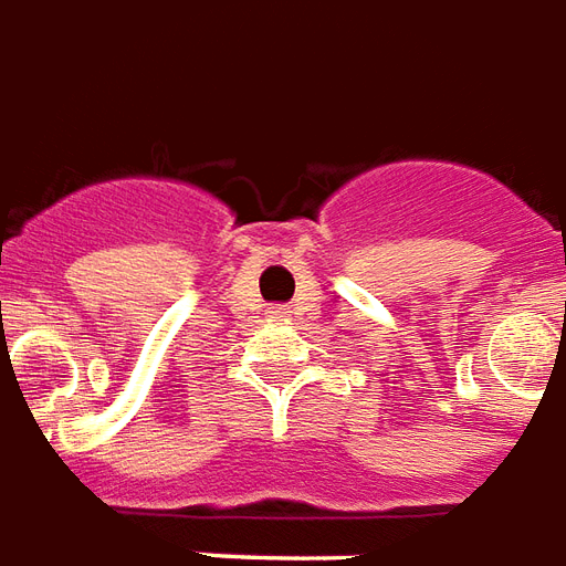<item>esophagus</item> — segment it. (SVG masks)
I'll return each instance as SVG.
<instances>
[{
  "instance_id": "1",
  "label": "esophagus",
  "mask_w": 566,
  "mask_h": 566,
  "mask_svg": "<svg viewBox=\"0 0 566 566\" xmlns=\"http://www.w3.org/2000/svg\"><path fill=\"white\" fill-rule=\"evenodd\" d=\"M271 313H274V316H280V313H283V307H277V311H271Z\"/></svg>"
}]
</instances>
